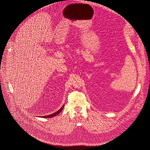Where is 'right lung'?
<instances>
[{
    "label": "right lung",
    "instance_id": "obj_1",
    "mask_svg": "<svg viewBox=\"0 0 150 150\" xmlns=\"http://www.w3.org/2000/svg\"><path fill=\"white\" fill-rule=\"evenodd\" d=\"M64 105L62 106V107L60 109V110H58L57 111H56V112H54V113H53V114H50V115H46V116H42V117H42V118H51V117H54V116H56V115H57L58 114H59L60 112L62 111V110L63 109V108H64Z\"/></svg>",
    "mask_w": 150,
    "mask_h": 150
}]
</instances>
